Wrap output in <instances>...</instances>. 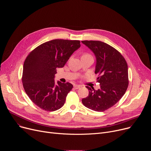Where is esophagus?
Returning a JSON list of instances; mask_svg holds the SVG:
<instances>
[{
  "label": "esophagus",
  "instance_id": "34e87169",
  "mask_svg": "<svg viewBox=\"0 0 151 151\" xmlns=\"http://www.w3.org/2000/svg\"><path fill=\"white\" fill-rule=\"evenodd\" d=\"M73 87H74V88H75V89L78 90V89H79V88H80L81 87V85H76V84H75V85H73Z\"/></svg>",
  "mask_w": 151,
  "mask_h": 151
}]
</instances>
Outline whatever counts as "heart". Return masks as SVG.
Here are the masks:
<instances>
[{"label":"heart","instance_id":"heart-1","mask_svg":"<svg viewBox=\"0 0 151 151\" xmlns=\"http://www.w3.org/2000/svg\"><path fill=\"white\" fill-rule=\"evenodd\" d=\"M89 55V54H83L82 56H83V55Z\"/></svg>","mask_w":151,"mask_h":151}]
</instances>
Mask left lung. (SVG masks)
<instances>
[{
    "label": "left lung",
    "instance_id": "left-lung-1",
    "mask_svg": "<svg viewBox=\"0 0 151 151\" xmlns=\"http://www.w3.org/2000/svg\"><path fill=\"white\" fill-rule=\"evenodd\" d=\"M96 57L95 73L100 88L86 87L88 96L82 99L83 104L97 112H103L115 105L124 95L128 86L127 63L116 49L99 40H83Z\"/></svg>",
    "mask_w": 151,
    "mask_h": 151
}]
</instances>
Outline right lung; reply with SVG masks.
Here are the masks:
<instances>
[{
	"mask_svg": "<svg viewBox=\"0 0 151 151\" xmlns=\"http://www.w3.org/2000/svg\"><path fill=\"white\" fill-rule=\"evenodd\" d=\"M80 47L79 40L54 39L40 45L26 57L22 76L23 87L40 109L55 111L64 105L73 85L60 81L55 84V74L57 68L64 67Z\"/></svg>",
	"mask_w": 151,
	"mask_h": 151,
	"instance_id": "obj_1",
	"label": "right lung"
}]
</instances>
